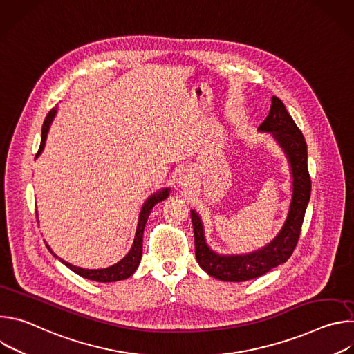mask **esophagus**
Returning a JSON list of instances; mask_svg holds the SVG:
<instances>
[{"label":"esophagus","instance_id":"esophagus-1","mask_svg":"<svg viewBox=\"0 0 354 354\" xmlns=\"http://www.w3.org/2000/svg\"><path fill=\"white\" fill-rule=\"evenodd\" d=\"M193 176H192V172L189 171V169H182L180 172H179V176H178V183H179V186H187L193 179H192Z\"/></svg>","mask_w":354,"mask_h":354}]
</instances>
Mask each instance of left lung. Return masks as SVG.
<instances>
[{"instance_id": "left-lung-1", "label": "left lung", "mask_w": 354, "mask_h": 354, "mask_svg": "<svg viewBox=\"0 0 354 354\" xmlns=\"http://www.w3.org/2000/svg\"><path fill=\"white\" fill-rule=\"evenodd\" d=\"M259 130L272 133L288 158L292 175L291 203L287 218L274 239L259 250L246 255L227 257L216 254L206 243L203 223L198 214L194 210L190 212L197 263L207 274L223 281H246L257 279L287 262L297 246L311 196L306 138L277 96L272 97L270 112L259 126Z\"/></svg>"}]
</instances>
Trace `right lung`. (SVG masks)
I'll list each match as a JSON object with an SVG mask.
<instances>
[{
    "label": "right lung",
    "instance_id": "1",
    "mask_svg": "<svg viewBox=\"0 0 354 354\" xmlns=\"http://www.w3.org/2000/svg\"><path fill=\"white\" fill-rule=\"evenodd\" d=\"M56 116V109H52L44 122H43V127H41V141H40V147H39V151L36 154V158L41 154V151L44 148V142H46V137H47V133H48V129H50V124H52L53 119ZM169 196V187L167 189H162L154 194H151L147 201L144 203L142 209H141V213H140V217H138V224H137V230H136V236H134V242H133V246L131 249L129 250V254L120 261L118 262L116 265L113 266H109V268H105V269H81V268H77V266H73L71 263L68 262H64L62 261L70 270H73L74 273L80 274L81 277L84 279H88V280H93V281H99V283H111V281H119V280H124L127 277H130L138 268L140 265V261H141V254H142V234H144V227H145V223L148 220V216L151 213V210H153V207L160 203V201H162L164 198H167ZM48 250L50 249L48 245H46ZM53 254V252H52ZM56 257V255H55Z\"/></svg>",
    "mask_w": 354,
    "mask_h": 354
}]
</instances>
